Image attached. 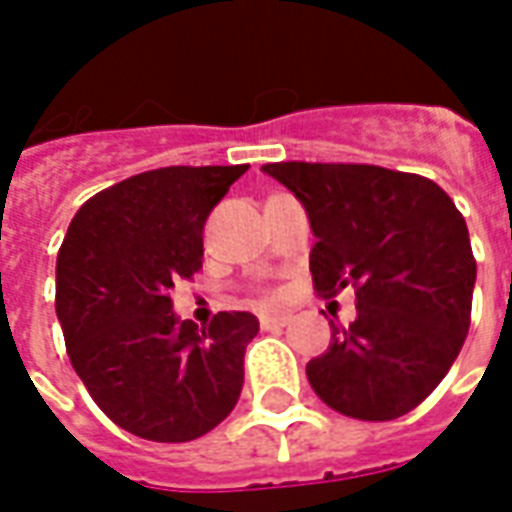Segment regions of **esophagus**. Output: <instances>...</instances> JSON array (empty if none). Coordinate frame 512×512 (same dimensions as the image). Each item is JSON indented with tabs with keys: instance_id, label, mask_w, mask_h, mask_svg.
Masks as SVG:
<instances>
[{
	"instance_id": "34e87169",
	"label": "esophagus",
	"mask_w": 512,
	"mask_h": 512,
	"mask_svg": "<svg viewBox=\"0 0 512 512\" xmlns=\"http://www.w3.org/2000/svg\"><path fill=\"white\" fill-rule=\"evenodd\" d=\"M290 325L287 314H260V327L263 330H279V327Z\"/></svg>"
}]
</instances>
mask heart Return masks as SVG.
Instances as JSON below:
<instances>
[{
  "label": "heart",
  "mask_w": 512,
  "mask_h": 512,
  "mask_svg": "<svg viewBox=\"0 0 512 512\" xmlns=\"http://www.w3.org/2000/svg\"><path fill=\"white\" fill-rule=\"evenodd\" d=\"M268 298H271V295H265V300H268Z\"/></svg>",
  "instance_id": "b5f03b06"
}]
</instances>
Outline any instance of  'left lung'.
Masks as SVG:
<instances>
[{"label": "left lung", "instance_id": "obj_1", "mask_svg": "<svg viewBox=\"0 0 512 512\" xmlns=\"http://www.w3.org/2000/svg\"><path fill=\"white\" fill-rule=\"evenodd\" d=\"M306 206L319 298L351 287L357 319L306 365L333 411L392 421L446 378L470 330L475 257L462 212L432 179L368 163H265Z\"/></svg>", "mask_w": 512, "mask_h": 512}]
</instances>
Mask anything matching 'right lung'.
I'll return each mask as SVG.
<instances>
[{"label": "right lung", "mask_w": 512, "mask_h": 512, "mask_svg": "<svg viewBox=\"0 0 512 512\" xmlns=\"http://www.w3.org/2000/svg\"><path fill=\"white\" fill-rule=\"evenodd\" d=\"M241 166H166L88 198L56 263V314L66 354L93 403L136 438L206 435L244 386V351L260 330L249 311L204 327L171 311V287L193 279L204 222Z\"/></svg>", "instance_id": "1"}]
</instances>
